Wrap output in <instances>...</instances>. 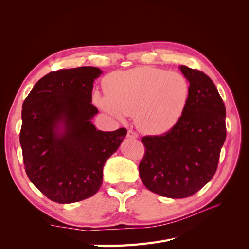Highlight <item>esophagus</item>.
<instances>
[{"label": "esophagus", "instance_id": "34e87169", "mask_svg": "<svg viewBox=\"0 0 249 249\" xmlns=\"http://www.w3.org/2000/svg\"><path fill=\"white\" fill-rule=\"evenodd\" d=\"M126 137L130 138V139H136V138H138V134L136 132L132 131V130H129V131H127Z\"/></svg>", "mask_w": 249, "mask_h": 249}]
</instances>
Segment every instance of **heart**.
Masks as SVG:
<instances>
[{
    "instance_id": "obj_1",
    "label": "heart",
    "mask_w": 249,
    "mask_h": 249,
    "mask_svg": "<svg viewBox=\"0 0 249 249\" xmlns=\"http://www.w3.org/2000/svg\"><path fill=\"white\" fill-rule=\"evenodd\" d=\"M103 85L106 94H93L97 106L118 118L134 116L139 130L154 135L168 132L179 122L190 94L183 74L152 66L113 71Z\"/></svg>"
}]
</instances>
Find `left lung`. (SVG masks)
<instances>
[{
	"label": "left lung",
	"instance_id": "left-lung-1",
	"mask_svg": "<svg viewBox=\"0 0 249 249\" xmlns=\"http://www.w3.org/2000/svg\"><path fill=\"white\" fill-rule=\"evenodd\" d=\"M190 94L179 122L159 136H144L145 153L139 164L144 186L170 198L199 191L214 177L227 137L225 106L206 73L180 65Z\"/></svg>",
	"mask_w": 249,
	"mask_h": 249
}]
</instances>
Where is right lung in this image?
Here are the masks:
<instances>
[{
    "label": "right lung",
    "mask_w": 249,
    "mask_h": 249,
    "mask_svg": "<svg viewBox=\"0 0 249 249\" xmlns=\"http://www.w3.org/2000/svg\"><path fill=\"white\" fill-rule=\"evenodd\" d=\"M103 71L92 66L59 70L42 77L22 104L19 142L25 170L32 184L58 203L94 195L103 168L126 135L96 130L91 119L94 80Z\"/></svg>",
    "instance_id": "add662e5"
}]
</instances>
